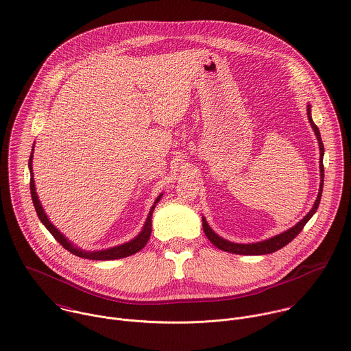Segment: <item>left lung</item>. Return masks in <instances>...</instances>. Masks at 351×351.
I'll return each mask as SVG.
<instances>
[{
    "label": "left lung",
    "mask_w": 351,
    "mask_h": 351,
    "mask_svg": "<svg viewBox=\"0 0 351 351\" xmlns=\"http://www.w3.org/2000/svg\"><path fill=\"white\" fill-rule=\"evenodd\" d=\"M311 105H308V117H309V121H311V125L312 128L315 130L316 132V136H317V141H319V146H320V171H322V183H320V190H319V195H317V199L315 202V206L312 208V210L293 228H290L289 231L280 234V235H276L268 241H264V242H258V243H252V245H239V243H232V242H228L223 238H220L219 235H216L210 227L208 226L206 220L202 217V228H204V232L205 235L208 237V239L220 250H224V252H228V253H234V254H245V256H261V254H269V253H274L282 247H285L286 245H289L305 227V224L311 220V217L316 213L319 205H320V199H322V194H323V183H324V165H323V156H324V145H323V141H322V135H320V131L317 128V125L313 123L312 120V116H311Z\"/></svg>",
    "instance_id": "obj_1"
}]
</instances>
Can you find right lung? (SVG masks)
<instances>
[{
	"instance_id": "obj_1",
	"label": "right lung",
	"mask_w": 351,
	"mask_h": 351,
	"mask_svg": "<svg viewBox=\"0 0 351 351\" xmlns=\"http://www.w3.org/2000/svg\"><path fill=\"white\" fill-rule=\"evenodd\" d=\"M34 150V149H32ZM32 153L29 156V160H28V168H29V172H31V179H29V190H31V198H32V202H34V206H35V210H36V215L39 217V220L43 223V226L49 230V232L54 237V239L65 249L68 250L69 253L80 257V258H87V260H97V261H105V260H117V258H124V257H128V256H132L135 254L136 252H139L141 249H143L150 238V234H152V215H153V210L156 208V204L160 201L161 195L156 199L153 208L150 209L149 212V216L146 219V223H145V227L142 230V232L135 238L132 239L131 242L128 243H124L121 246H117V247H112V249H108V250H101V252H83L77 247H75L71 242H68L62 234H60V231L57 228H54V226L49 221V219L46 217L39 201H38V195L35 193V184H34V178H32Z\"/></svg>"
}]
</instances>
